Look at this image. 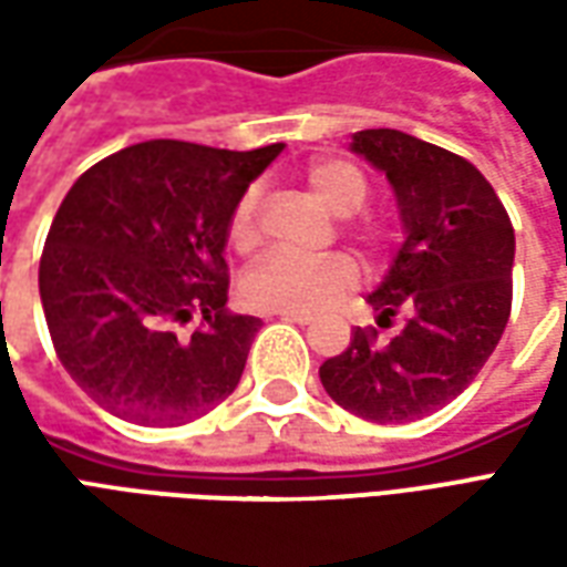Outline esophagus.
Listing matches in <instances>:
<instances>
[{"instance_id": "1", "label": "esophagus", "mask_w": 567, "mask_h": 567, "mask_svg": "<svg viewBox=\"0 0 567 567\" xmlns=\"http://www.w3.org/2000/svg\"><path fill=\"white\" fill-rule=\"evenodd\" d=\"M272 316H279L285 321H295V324H312L316 321L309 312H272Z\"/></svg>"}]
</instances>
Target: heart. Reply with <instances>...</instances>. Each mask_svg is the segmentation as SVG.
I'll list each match as a JSON object with an SVG mask.
<instances>
[{
	"instance_id": "obj_1",
	"label": "heart",
	"mask_w": 567,
	"mask_h": 567,
	"mask_svg": "<svg viewBox=\"0 0 567 567\" xmlns=\"http://www.w3.org/2000/svg\"><path fill=\"white\" fill-rule=\"evenodd\" d=\"M307 185L328 209L349 215L370 197V182L361 166L343 157H319L307 166ZM258 187L236 199L227 224L230 246L246 251L258 243ZM358 285V267L349 255L300 258L282 248L260 255L243 276L239 295L248 307L267 312H319L349 295Z\"/></svg>"
}]
</instances>
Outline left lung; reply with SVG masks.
<instances>
[{"label":"left lung","mask_w":567,"mask_h":567,"mask_svg":"<svg viewBox=\"0 0 567 567\" xmlns=\"http://www.w3.org/2000/svg\"><path fill=\"white\" fill-rule=\"evenodd\" d=\"M352 151L392 182L406 239L368 297L389 343L355 328L346 352L319 368L337 404L380 425L434 413L474 382L511 319V215L474 163L401 130H361Z\"/></svg>","instance_id":"1"}]
</instances>
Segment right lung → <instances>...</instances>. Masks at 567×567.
<instances>
[{
    "label": "right lung",
    "instance_id": "add662e5",
    "mask_svg": "<svg viewBox=\"0 0 567 567\" xmlns=\"http://www.w3.org/2000/svg\"><path fill=\"white\" fill-rule=\"evenodd\" d=\"M151 140L81 173L44 239L39 295L56 358L112 416L173 427L239 385L260 328L227 303V224L282 151ZM194 315L200 324L182 334Z\"/></svg>",
    "mask_w": 567,
    "mask_h": 567
}]
</instances>
